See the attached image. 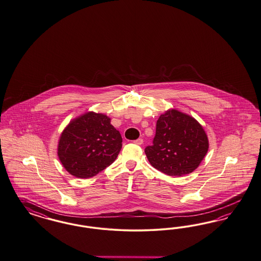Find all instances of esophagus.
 I'll use <instances>...</instances> for the list:
<instances>
[{
	"label": "esophagus",
	"mask_w": 261,
	"mask_h": 261,
	"mask_svg": "<svg viewBox=\"0 0 261 261\" xmlns=\"http://www.w3.org/2000/svg\"><path fill=\"white\" fill-rule=\"evenodd\" d=\"M134 144H138V145H141V144H144V140L143 139H138L134 141Z\"/></svg>",
	"instance_id": "1"
}]
</instances>
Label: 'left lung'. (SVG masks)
<instances>
[{
    "label": "left lung",
    "instance_id": "left-lung-1",
    "mask_svg": "<svg viewBox=\"0 0 261 261\" xmlns=\"http://www.w3.org/2000/svg\"><path fill=\"white\" fill-rule=\"evenodd\" d=\"M208 147L206 133L198 120L170 109L158 118L153 145L146 146L144 152L156 170L182 176L198 168Z\"/></svg>",
    "mask_w": 261,
    "mask_h": 261
}]
</instances>
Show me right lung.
<instances>
[{
    "instance_id": "right-lung-1",
    "label": "right lung",
    "mask_w": 261,
    "mask_h": 261,
    "mask_svg": "<svg viewBox=\"0 0 261 261\" xmlns=\"http://www.w3.org/2000/svg\"><path fill=\"white\" fill-rule=\"evenodd\" d=\"M122 138L111 118L88 112L63 129L58 144V156L63 168L78 178H90L117 159Z\"/></svg>"
}]
</instances>
